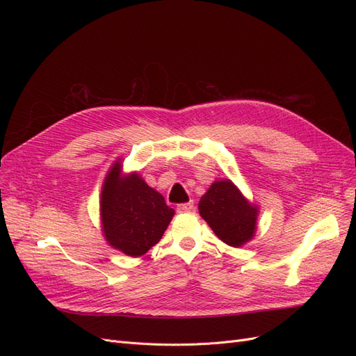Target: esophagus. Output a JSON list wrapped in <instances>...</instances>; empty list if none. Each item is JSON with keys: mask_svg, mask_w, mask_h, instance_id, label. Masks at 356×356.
<instances>
[{"mask_svg": "<svg viewBox=\"0 0 356 356\" xmlns=\"http://www.w3.org/2000/svg\"><path fill=\"white\" fill-rule=\"evenodd\" d=\"M191 209H193V202L191 200L187 202V203H181V204H178V207H177L178 212H188Z\"/></svg>", "mask_w": 356, "mask_h": 356, "instance_id": "34e87169", "label": "esophagus"}]
</instances>
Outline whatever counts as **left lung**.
<instances>
[{
	"mask_svg": "<svg viewBox=\"0 0 356 356\" xmlns=\"http://www.w3.org/2000/svg\"><path fill=\"white\" fill-rule=\"evenodd\" d=\"M199 213L224 243L241 248L255 236L260 211L232 179L224 178L213 181L200 197Z\"/></svg>",
	"mask_w": 356,
	"mask_h": 356,
	"instance_id": "1",
	"label": "left lung"
}]
</instances>
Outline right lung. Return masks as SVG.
Segmentation results:
<instances>
[{
	"label": "right lung",
	"instance_id": "add662e5",
	"mask_svg": "<svg viewBox=\"0 0 356 356\" xmlns=\"http://www.w3.org/2000/svg\"><path fill=\"white\" fill-rule=\"evenodd\" d=\"M175 211L138 172L124 174L122 159L106 172L99 215L102 234L110 246L129 257H141L163 236Z\"/></svg>",
	"mask_w": 356,
	"mask_h": 356
}]
</instances>
